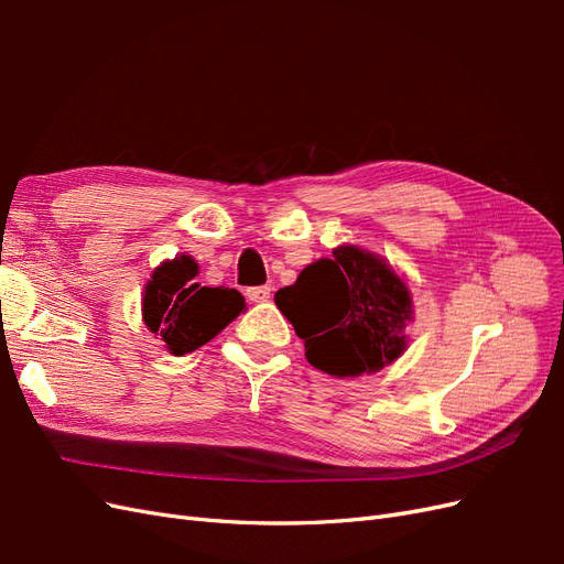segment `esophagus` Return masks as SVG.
Returning a JSON list of instances; mask_svg holds the SVG:
<instances>
[{
	"mask_svg": "<svg viewBox=\"0 0 564 564\" xmlns=\"http://www.w3.org/2000/svg\"><path fill=\"white\" fill-rule=\"evenodd\" d=\"M247 299L253 301V303H263L270 299V286L263 284V286H249L247 289Z\"/></svg>",
	"mask_w": 564,
	"mask_h": 564,
	"instance_id": "esophagus-1",
	"label": "esophagus"
}]
</instances>
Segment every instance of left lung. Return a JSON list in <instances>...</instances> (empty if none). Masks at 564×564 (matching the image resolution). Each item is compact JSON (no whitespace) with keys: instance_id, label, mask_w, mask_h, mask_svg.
Segmentation results:
<instances>
[{"instance_id":"obj_1","label":"left lung","mask_w":564,"mask_h":564,"mask_svg":"<svg viewBox=\"0 0 564 564\" xmlns=\"http://www.w3.org/2000/svg\"><path fill=\"white\" fill-rule=\"evenodd\" d=\"M275 303L303 338L308 362L336 379L395 362L414 315L404 280L381 256L355 245H340L332 259L303 268Z\"/></svg>"}]
</instances>
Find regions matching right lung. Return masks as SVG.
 Wrapping results in <instances>:
<instances>
[{
    "mask_svg": "<svg viewBox=\"0 0 564 564\" xmlns=\"http://www.w3.org/2000/svg\"><path fill=\"white\" fill-rule=\"evenodd\" d=\"M193 256L181 253L152 270L143 294V322L172 355L193 352L245 311V296L228 286H202Z\"/></svg>",
    "mask_w": 564,
    "mask_h": 564,
    "instance_id": "obj_1",
    "label": "right lung"
}]
</instances>
